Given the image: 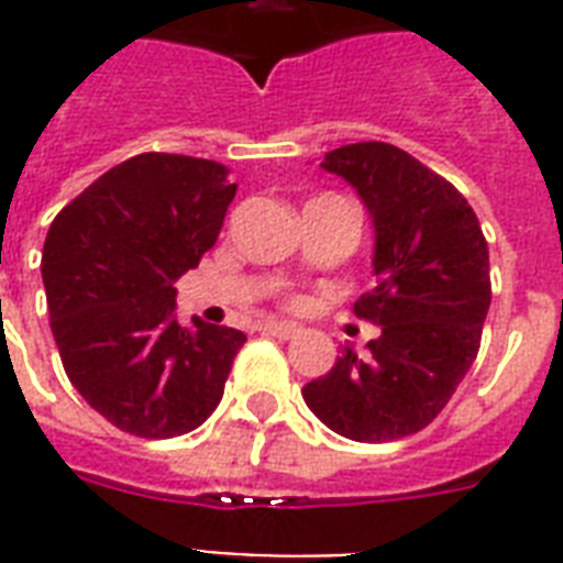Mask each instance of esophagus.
I'll use <instances>...</instances> for the list:
<instances>
[{"label": "esophagus", "mask_w": 563, "mask_h": 563, "mask_svg": "<svg viewBox=\"0 0 563 563\" xmlns=\"http://www.w3.org/2000/svg\"><path fill=\"white\" fill-rule=\"evenodd\" d=\"M260 330H263V335H272V339H283V342H289V339H295V335L300 333L298 324H283V321H265Z\"/></svg>", "instance_id": "34e87169"}]
</instances>
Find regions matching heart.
Wrapping results in <instances>:
<instances>
[{
  "instance_id": "b5f03b06",
  "label": "heart",
  "mask_w": 563,
  "mask_h": 563,
  "mask_svg": "<svg viewBox=\"0 0 563 563\" xmlns=\"http://www.w3.org/2000/svg\"><path fill=\"white\" fill-rule=\"evenodd\" d=\"M283 303H286V309H300V307H303V300H300L298 295H289V298L283 300Z\"/></svg>"
}]
</instances>
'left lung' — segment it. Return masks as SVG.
Returning a JSON list of instances; mask_svg holds the SVG:
<instances>
[{
    "mask_svg": "<svg viewBox=\"0 0 563 563\" xmlns=\"http://www.w3.org/2000/svg\"><path fill=\"white\" fill-rule=\"evenodd\" d=\"M321 166L353 184L374 219L376 286L353 312L379 335L365 353L344 347L303 400L351 441H397L441 415L479 353L488 242L467 198L397 145H342Z\"/></svg>",
    "mask_w": 563,
    "mask_h": 563,
    "instance_id": "obj_1",
    "label": "left lung"
}]
</instances>
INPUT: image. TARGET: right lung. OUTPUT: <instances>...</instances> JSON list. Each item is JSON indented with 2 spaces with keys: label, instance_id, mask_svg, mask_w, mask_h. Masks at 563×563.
Returning a JSON list of instances; mask_svg holds the SVG:
<instances>
[{
  "label": "right lung",
  "instance_id": "1",
  "mask_svg": "<svg viewBox=\"0 0 563 563\" xmlns=\"http://www.w3.org/2000/svg\"><path fill=\"white\" fill-rule=\"evenodd\" d=\"M236 195L221 163L136 154L57 212L43 245L48 327L69 383L128 435L175 438L219 406L245 333L175 321V286Z\"/></svg>",
  "mask_w": 563,
  "mask_h": 563
}]
</instances>
